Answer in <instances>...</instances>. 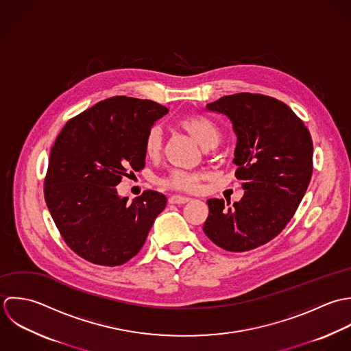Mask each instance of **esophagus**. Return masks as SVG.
Returning a JSON list of instances; mask_svg holds the SVG:
<instances>
[{
	"instance_id": "esophagus-1",
	"label": "esophagus",
	"mask_w": 351,
	"mask_h": 351,
	"mask_svg": "<svg viewBox=\"0 0 351 351\" xmlns=\"http://www.w3.org/2000/svg\"><path fill=\"white\" fill-rule=\"evenodd\" d=\"M169 204L172 205H183V204H187L190 201L189 197H183V195H172L169 197Z\"/></svg>"
}]
</instances>
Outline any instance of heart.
I'll return each mask as SVG.
<instances>
[{
    "label": "heart",
    "mask_w": 351,
    "mask_h": 351,
    "mask_svg": "<svg viewBox=\"0 0 351 351\" xmlns=\"http://www.w3.org/2000/svg\"><path fill=\"white\" fill-rule=\"evenodd\" d=\"M179 125L205 147L215 146L219 141V132L217 126L205 117L187 115L180 119ZM143 150L145 154L150 158H156L161 154L162 134L158 126H153L147 130L143 140ZM204 179L205 173L199 171L172 169L165 178L160 180V184L180 191H195Z\"/></svg>",
    "instance_id": "heart-1"
}]
</instances>
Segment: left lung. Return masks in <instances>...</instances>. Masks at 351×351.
Instances as JSON below:
<instances>
[{"mask_svg": "<svg viewBox=\"0 0 351 351\" xmlns=\"http://www.w3.org/2000/svg\"><path fill=\"white\" fill-rule=\"evenodd\" d=\"M206 110L232 122L234 176L245 191L232 206L209 199L204 232L226 251H250L278 236L297 210L312 178V138L291 108L270 96L228 95Z\"/></svg>", "mask_w": 351, "mask_h": 351, "instance_id": "1", "label": "left lung"}]
</instances>
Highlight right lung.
<instances>
[{
    "instance_id": "obj_1",
    "label": "right lung",
    "mask_w": 351,
    "mask_h": 351,
    "mask_svg": "<svg viewBox=\"0 0 351 351\" xmlns=\"http://www.w3.org/2000/svg\"><path fill=\"white\" fill-rule=\"evenodd\" d=\"M168 108L114 96L71 118L50 152L45 199L71 250L100 266H119L140 252L165 195L147 190L129 204L115 186L145 167L143 140Z\"/></svg>"
}]
</instances>
